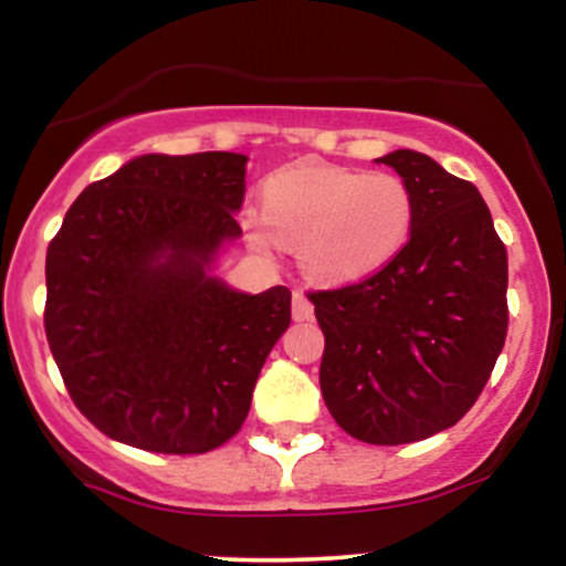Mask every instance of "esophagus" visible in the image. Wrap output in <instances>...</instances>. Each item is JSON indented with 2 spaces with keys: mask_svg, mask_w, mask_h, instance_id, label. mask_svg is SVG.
I'll return each instance as SVG.
<instances>
[{
  "mask_svg": "<svg viewBox=\"0 0 566 566\" xmlns=\"http://www.w3.org/2000/svg\"><path fill=\"white\" fill-rule=\"evenodd\" d=\"M311 316H314V303H311L301 290L292 292V319L308 322Z\"/></svg>",
  "mask_w": 566,
  "mask_h": 566,
  "instance_id": "1",
  "label": "esophagus"
}]
</instances>
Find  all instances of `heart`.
<instances>
[{"mask_svg": "<svg viewBox=\"0 0 566 566\" xmlns=\"http://www.w3.org/2000/svg\"><path fill=\"white\" fill-rule=\"evenodd\" d=\"M412 223V191L396 175L301 161L265 180L263 216L247 218L244 229L265 258L297 247L314 282L356 284L399 258Z\"/></svg>", "mask_w": 566, "mask_h": 566, "instance_id": "b5f03b06", "label": "heart"}]
</instances>
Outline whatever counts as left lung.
Listing matches in <instances>:
<instances>
[{
	"mask_svg": "<svg viewBox=\"0 0 566 566\" xmlns=\"http://www.w3.org/2000/svg\"><path fill=\"white\" fill-rule=\"evenodd\" d=\"M375 161L412 191L409 242L380 274L308 297L335 423L367 444H409L458 423L490 380L509 329V258L476 186L412 148Z\"/></svg>",
	"mask_w": 566,
	"mask_h": 566,
	"instance_id": "1",
	"label": "left lung"
}]
</instances>
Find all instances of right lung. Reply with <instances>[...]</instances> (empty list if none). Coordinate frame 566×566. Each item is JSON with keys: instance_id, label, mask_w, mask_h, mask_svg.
Instances as JSON below:
<instances>
[{"instance_id": "1", "label": "right lung", "mask_w": 566, "mask_h": 566, "mask_svg": "<svg viewBox=\"0 0 566 566\" xmlns=\"http://www.w3.org/2000/svg\"><path fill=\"white\" fill-rule=\"evenodd\" d=\"M244 175V154H143L84 188L48 247L50 350L114 441L210 452L250 412L292 292L250 295L216 274L242 237Z\"/></svg>"}]
</instances>
